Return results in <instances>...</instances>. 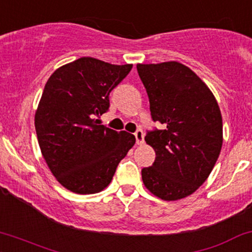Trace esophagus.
I'll use <instances>...</instances> for the list:
<instances>
[{
    "label": "esophagus",
    "instance_id": "34e87169",
    "mask_svg": "<svg viewBox=\"0 0 252 252\" xmlns=\"http://www.w3.org/2000/svg\"><path fill=\"white\" fill-rule=\"evenodd\" d=\"M134 135H135V139H136L137 145H142V143L145 142V139H143L145 134H143L142 130H136Z\"/></svg>",
    "mask_w": 252,
    "mask_h": 252
}]
</instances>
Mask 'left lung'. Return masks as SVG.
<instances>
[{
	"label": "left lung",
	"mask_w": 252,
	"mask_h": 252,
	"mask_svg": "<svg viewBox=\"0 0 252 252\" xmlns=\"http://www.w3.org/2000/svg\"><path fill=\"white\" fill-rule=\"evenodd\" d=\"M154 122L145 141L156 151L153 165L142 168V181L152 193L176 201L202 185L219 158L222 118L207 85L182 63L137 64Z\"/></svg>",
	"instance_id": "left-lung-1"
}]
</instances>
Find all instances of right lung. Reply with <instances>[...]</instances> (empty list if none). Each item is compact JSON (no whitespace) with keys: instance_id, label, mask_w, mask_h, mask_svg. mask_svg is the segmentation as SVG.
<instances>
[{"instance_id":"right-lung-1","label":"right lung","mask_w":252,"mask_h":252,"mask_svg":"<svg viewBox=\"0 0 252 252\" xmlns=\"http://www.w3.org/2000/svg\"><path fill=\"white\" fill-rule=\"evenodd\" d=\"M131 68L81 57L49 77L35 111V132L50 171L65 189L82 195L101 191L134 146V135L96 120Z\"/></svg>"}]
</instances>
